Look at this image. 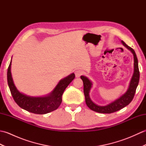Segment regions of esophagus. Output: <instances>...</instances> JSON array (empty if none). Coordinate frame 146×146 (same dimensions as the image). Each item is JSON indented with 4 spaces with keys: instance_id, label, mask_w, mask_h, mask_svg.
<instances>
[{
    "instance_id": "esophagus-1",
    "label": "esophagus",
    "mask_w": 146,
    "mask_h": 146,
    "mask_svg": "<svg viewBox=\"0 0 146 146\" xmlns=\"http://www.w3.org/2000/svg\"><path fill=\"white\" fill-rule=\"evenodd\" d=\"M75 76H76V78H78V77H80V76L83 75V71L81 70H76L75 71Z\"/></svg>"
}]
</instances>
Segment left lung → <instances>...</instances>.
Wrapping results in <instances>:
<instances>
[{
    "label": "left lung",
    "instance_id": "left-lung-1",
    "mask_svg": "<svg viewBox=\"0 0 146 146\" xmlns=\"http://www.w3.org/2000/svg\"><path fill=\"white\" fill-rule=\"evenodd\" d=\"M122 43L125 47L129 49L132 52L133 55H134V73H133L131 82H130L129 88L125 92V94L121 96L119 98L117 99L116 100L111 102V104L106 105V106H99V105L94 104L90 98L89 93L92 86L91 81H90L89 79L86 78V76H81V77H80L83 82V92H84L86 104L91 110L97 111V112L102 113H111L115 112V111L122 109L123 107L128 105L132 102L133 98H134L136 88H137L139 84V77H140V73H139L138 66V60L134 49L128 45H127L123 41H122Z\"/></svg>",
    "mask_w": 146,
    "mask_h": 146
}]
</instances>
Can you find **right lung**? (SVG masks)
Instances as JSON below:
<instances>
[{"label":"right lung","mask_w":146,"mask_h":146,"mask_svg":"<svg viewBox=\"0 0 146 146\" xmlns=\"http://www.w3.org/2000/svg\"><path fill=\"white\" fill-rule=\"evenodd\" d=\"M11 62L7 70V82L11 95L19 106L29 112L36 114H45L56 110L62 102V95L65 89L75 78L74 73L71 74L58 83L50 94L41 97H29L21 94L14 85L11 75Z\"/></svg>","instance_id":"1"}]
</instances>
